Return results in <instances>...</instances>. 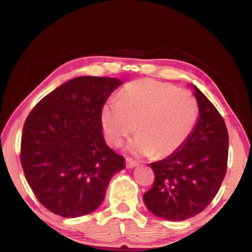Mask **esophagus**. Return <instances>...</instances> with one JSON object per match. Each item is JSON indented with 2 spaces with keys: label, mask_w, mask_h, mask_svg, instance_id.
Masks as SVG:
<instances>
[{
  "label": "esophagus",
  "mask_w": 252,
  "mask_h": 252,
  "mask_svg": "<svg viewBox=\"0 0 252 252\" xmlns=\"http://www.w3.org/2000/svg\"><path fill=\"white\" fill-rule=\"evenodd\" d=\"M138 165V162H136L133 158H126V168L127 169H133L135 166Z\"/></svg>",
  "instance_id": "obj_1"
}]
</instances>
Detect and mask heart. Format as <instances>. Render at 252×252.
Masks as SVG:
<instances>
[{"instance_id": "1", "label": "heart", "mask_w": 252, "mask_h": 252, "mask_svg": "<svg viewBox=\"0 0 252 252\" xmlns=\"http://www.w3.org/2000/svg\"><path fill=\"white\" fill-rule=\"evenodd\" d=\"M195 96L171 83L134 81L118 99H109L101 110L102 127L110 145H122L137 128L128 144L131 153L163 158L175 153L190 136L198 121Z\"/></svg>"}]
</instances>
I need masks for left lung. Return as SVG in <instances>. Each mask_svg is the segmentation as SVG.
I'll return each mask as SVG.
<instances>
[{"label":"left lung","instance_id":"obj_1","mask_svg":"<svg viewBox=\"0 0 252 252\" xmlns=\"http://www.w3.org/2000/svg\"><path fill=\"white\" fill-rule=\"evenodd\" d=\"M198 121L187 142L163 160L150 163L156 179L143 196L148 210L166 220H185L203 212L225 177L229 134L222 116L191 84Z\"/></svg>","mask_w":252,"mask_h":252}]
</instances>
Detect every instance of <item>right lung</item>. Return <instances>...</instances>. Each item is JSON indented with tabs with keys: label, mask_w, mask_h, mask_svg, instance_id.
Segmentation results:
<instances>
[{
	"label": "right lung",
	"mask_w": 252,
	"mask_h": 252,
	"mask_svg": "<svg viewBox=\"0 0 252 252\" xmlns=\"http://www.w3.org/2000/svg\"><path fill=\"white\" fill-rule=\"evenodd\" d=\"M121 80L79 76L44 96L26 119L21 164L38 200L74 219L100 206L109 181L125 168L104 142L101 110Z\"/></svg>",
	"instance_id": "add662e5"
}]
</instances>
